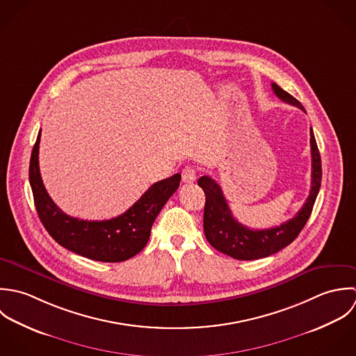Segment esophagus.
Masks as SVG:
<instances>
[{
  "label": "esophagus",
  "instance_id": "34e87169",
  "mask_svg": "<svg viewBox=\"0 0 356 356\" xmlns=\"http://www.w3.org/2000/svg\"><path fill=\"white\" fill-rule=\"evenodd\" d=\"M197 179V170L194 166H186L181 172V180L184 183H193Z\"/></svg>",
  "mask_w": 356,
  "mask_h": 356
}]
</instances>
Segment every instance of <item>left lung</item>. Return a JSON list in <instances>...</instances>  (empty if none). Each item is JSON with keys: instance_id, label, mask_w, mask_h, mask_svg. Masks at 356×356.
Returning <instances> with one entry per match:
<instances>
[{"instance_id": "left-lung-1", "label": "left lung", "mask_w": 356, "mask_h": 356, "mask_svg": "<svg viewBox=\"0 0 356 356\" xmlns=\"http://www.w3.org/2000/svg\"><path fill=\"white\" fill-rule=\"evenodd\" d=\"M273 89L274 93L284 103L296 106L305 113L302 104L281 86L273 83ZM309 135L312 156L309 195L298 213L274 228L252 229L236 221L220 186L209 176L200 177L198 186L204 190L207 197L204 211V231L208 242L214 249L236 260H257L280 252L297 238L311 216L322 181L321 154L312 128L309 129Z\"/></svg>"}]
</instances>
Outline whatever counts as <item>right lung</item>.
Segmentation results:
<instances>
[{
	"label": "right lung",
	"mask_w": 356,
	"mask_h": 356,
	"mask_svg": "<svg viewBox=\"0 0 356 356\" xmlns=\"http://www.w3.org/2000/svg\"><path fill=\"white\" fill-rule=\"evenodd\" d=\"M41 131L33 147L29 180L38 217L49 235L63 248L90 260L104 263L125 261L147 245L156 216L179 188L181 175L152 184L125 213L102 221L79 220L65 213L47 193L38 165Z\"/></svg>",
	"instance_id": "1"
}]
</instances>
